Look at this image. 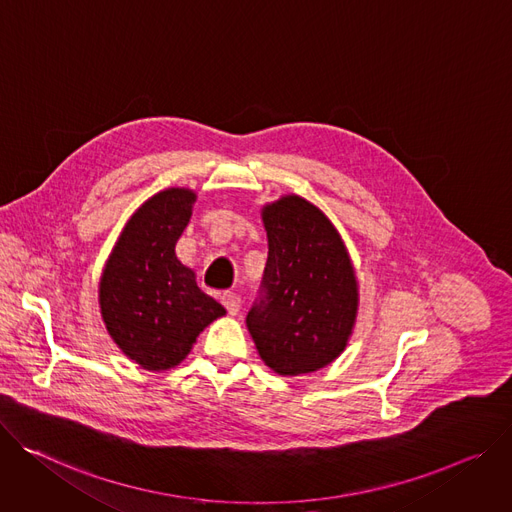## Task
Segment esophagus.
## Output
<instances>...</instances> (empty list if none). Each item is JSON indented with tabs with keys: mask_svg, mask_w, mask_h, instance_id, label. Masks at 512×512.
Listing matches in <instances>:
<instances>
[{
	"mask_svg": "<svg viewBox=\"0 0 512 512\" xmlns=\"http://www.w3.org/2000/svg\"><path fill=\"white\" fill-rule=\"evenodd\" d=\"M221 303H223V307L227 309V313H230V315H238V311L242 307V299L236 293H230V291L221 295Z\"/></svg>",
	"mask_w": 512,
	"mask_h": 512,
	"instance_id": "34e87169",
	"label": "esophagus"
}]
</instances>
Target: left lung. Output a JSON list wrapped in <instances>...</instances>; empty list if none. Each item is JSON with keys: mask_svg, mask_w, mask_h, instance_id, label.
Here are the masks:
<instances>
[{"mask_svg": "<svg viewBox=\"0 0 512 512\" xmlns=\"http://www.w3.org/2000/svg\"><path fill=\"white\" fill-rule=\"evenodd\" d=\"M268 258L246 325L264 364L299 376L344 352L358 311V282L331 221L287 195L262 209Z\"/></svg>", "mask_w": 512, "mask_h": 512, "instance_id": "obj_1", "label": "left lung"}]
</instances>
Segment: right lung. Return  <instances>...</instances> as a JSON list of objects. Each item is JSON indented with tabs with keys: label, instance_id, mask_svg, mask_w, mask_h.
Returning <instances> with one entry per match:
<instances>
[{
	"label": "right lung",
	"instance_id": "obj_1",
	"mask_svg": "<svg viewBox=\"0 0 512 512\" xmlns=\"http://www.w3.org/2000/svg\"><path fill=\"white\" fill-rule=\"evenodd\" d=\"M195 193L166 189L126 223L99 282L105 327L122 352L146 370H168L225 309L195 282L175 254Z\"/></svg>",
	"mask_w": 512,
	"mask_h": 512
}]
</instances>
